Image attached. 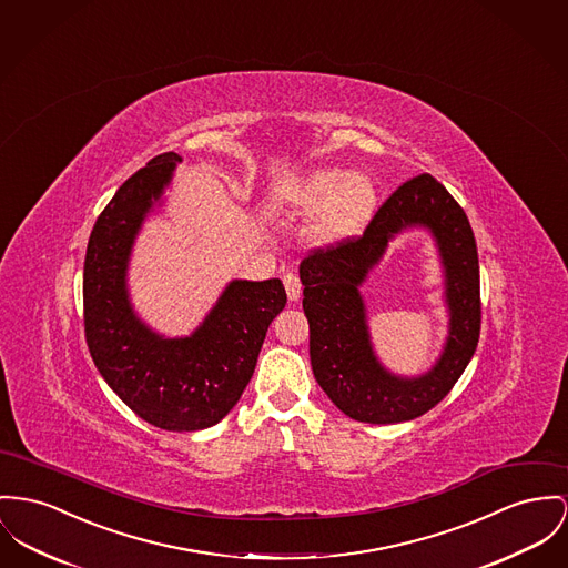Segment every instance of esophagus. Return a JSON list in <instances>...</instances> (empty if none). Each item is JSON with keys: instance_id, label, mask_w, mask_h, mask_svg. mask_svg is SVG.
<instances>
[{"instance_id": "obj_1", "label": "esophagus", "mask_w": 568, "mask_h": 568, "mask_svg": "<svg viewBox=\"0 0 568 568\" xmlns=\"http://www.w3.org/2000/svg\"><path fill=\"white\" fill-rule=\"evenodd\" d=\"M284 288L288 295V302H297L302 295V280L295 273H286L284 275Z\"/></svg>"}]
</instances>
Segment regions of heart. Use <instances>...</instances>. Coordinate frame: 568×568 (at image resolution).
Returning a JSON list of instances; mask_svg holds the SVG:
<instances>
[{"instance_id": "1", "label": "heart", "mask_w": 568, "mask_h": 568, "mask_svg": "<svg viewBox=\"0 0 568 568\" xmlns=\"http://www.w3.org/2000/svg\"><path fill=\"white\" fill-rule=\"evenodd\" d=\"M273 209L310 215L305 227L307 245L336 250L359 239L378 209L377 181L364 172L341 165H323L286 181L273 193Z\"/></svg>"}]
</instances>
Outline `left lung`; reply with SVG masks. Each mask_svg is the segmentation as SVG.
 I'll return each instance as SVG.
<instances>
[{
    "label": "left lung",
    "mask_w": 568,
    "mask_h": 568,
    "mask_svg": "<svg viewBox=\"0 0 568 568\" xmlns=\"http://www.w3.org/2000/svg\"><path fill=\"white\" fill-rule=\"evenodd\" d=\"M422 226L432 232L445 273L449 336L438 362L403 378L376 357L358 288L392 237ZM303 312L310 323L312 373L332 403L357 422L396 424L424 416L454 387L480 338V266L465 211L430 174L394 191L366 232L336 250L303 258Z\"/></svg>",
    "instance_id": "1"
}]
</instances>
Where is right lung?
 I'll list each match as a JSON object with an SVG mask.
<instances>
[{"label":"right lung","mask_w":568,"mask_h":568,"mask_svg":"<svg viewBox=\"0 0 568 568\" xmlns=\"http://www.w3.org/2000/svg\"><path fill=\"white\" fill-rule=\"evenodd\" d=\"M181 161L176 152L154 156L99 215L85 250L83 323L94 366L118 398L156 428L193 433L239 403L286 291L277 277L232 280L183 338H168L138 316L126 277L133 245Z\"/></svg>","instance_id":"1"}]
</instances>
